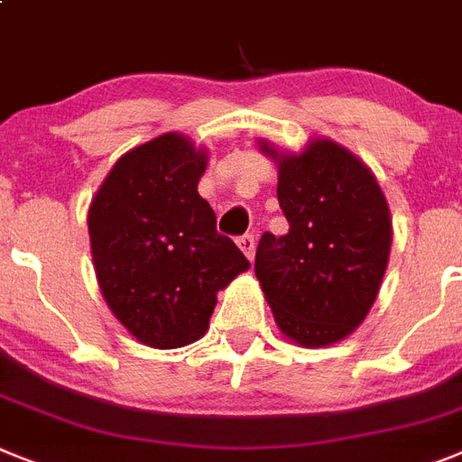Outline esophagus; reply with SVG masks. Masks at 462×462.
<instances>
[{"label": "esophagus", "mask_w": 462, "mask_h": 462, "mask_svg": "<svg viewBox=\"0 0 462 462\" xmlns=\"http://www.w3.org/2000/svg\"><path fill=\"white\" fill-rule=\"evenodd\" d=\"M239 244V249L244 251V255L249 258V261H254V255H255V237L254 235H244V237L237 239Z\"/></svg>", "instance_id": "obj_1"}]
</instances>
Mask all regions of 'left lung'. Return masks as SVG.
<instances>
[{"label": "left lung", "mask_w": 462, "mask_h": 462, "mask_svg": "<svg viewBox=\"0 0 462 462\" xmlns=\"http://www.w3.org/2000/svg\"><path fill=\"white\" fill-rule=\"evenodd\" d=\"M277 199L289 232H265L255 277L279 331L303 347H327L355 331L381 291L393 246V218L374 171L331 138L303 152H279Z\"/></svg>", "instance_id": "1"}]
</instances>
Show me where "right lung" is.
<instances>
[{
    "mask_svg": "<svg viewBox=\"0 0 462 462\" xmlns=\"http://www.w3.org/2000/svg\"><path fill=\"white\" fill-rule=\"evenodd\" d=\"M208 152L162 134L117 159L88 207L100 293L138 343L173 350L208 331L218 291L249 270L197 192Z\"/></svg>",
    "mask_w": 462,
    "mask_h": 462,
    "instance_id": "obj_1",
    "label": "right lung"
}]
</instances>
